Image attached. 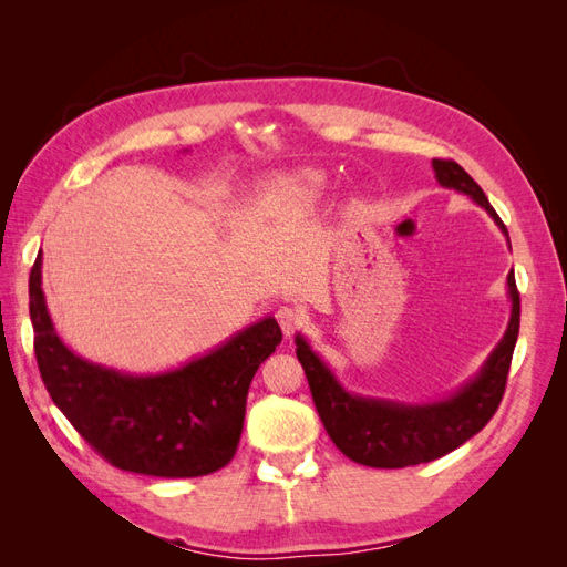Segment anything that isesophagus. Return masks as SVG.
<instances>
[{
	"mask_svg": "<svg viewBox=\"0 0 567 567\" xmlns=\"http://www.w3.org/2000/svg\"><path fill=\"white\" fill-rule=\"evenodd\" d=\"M277 321H279V326H281V331L290 338V336L296 333L298 326L302 323V317H300L298 310H293V307L284 305V307H279V310H277Z\"/></svg>",
	"mask_w": 567,
	"mask_h": 567,
	"instance_id": "34e87169",
	"label": "esophagus"
}]
</instances>
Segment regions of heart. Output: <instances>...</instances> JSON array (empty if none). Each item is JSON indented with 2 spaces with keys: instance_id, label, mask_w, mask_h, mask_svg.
Listing matches in <instances>:
<instances>
[{
  "instance_id": "1",
  "label": "heart",
  "mask_w": 567,
  "mask_h": 567,
  "mask_svg": "<svg viewBox=\"0 0 567 567\" xmlns=\"http://www.w3.org/2000/svg\"><path fill=\"white\" fill-rule=\"evenodd\" d=\"M323 192H326V177L323 173H317V169H302V173L281 177L271 188L274 198L302 203V205L319 200Z\"/></svg>"
}]
</instances>
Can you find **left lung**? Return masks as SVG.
Returning <instances> with one entry per match:
<instances>
[{
	"mask_svg": "<svg viewBox=\"0 0 567 567\" xmlns=\"http://www.w3.org/2000/svg\"><path fill=\"white\" fill-rule=\"evenodd\" d=\"M435 179L444 188L466 194L485 208L494 225L508 231L494 213L483 188L454 161H433ZM511 319L504 338L496 342L485 364L454 394L425 404H404L381 398H362L340 385L329 364L310 348L302 333L296 336V354L305 369L307 383L319 419L336 447L348 458L371 468H404L435 461L454 452L463 442L483 431L504 398L513 348L520 326V296L513 271L506 279Z\"/></svg>",
	"mask_w": 567,
	"mask_h": 567,
	"instance_id": "1",
	"label": "left lung"
}]
</instances>
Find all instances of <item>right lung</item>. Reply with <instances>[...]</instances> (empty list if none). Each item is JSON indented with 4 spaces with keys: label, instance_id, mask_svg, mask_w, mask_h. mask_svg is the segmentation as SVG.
<instances>
[{
    "label": "right lung",
    "instance_id": "add662e5",
    "mask_svg": "<svg viewBox=\"0 0 567 567\" xmlns=\"http://www.w3.org/2000/svg\"><path fill=\"white\" fill-rule=\"evenodd\" d=\"M30 321L49 398L111 466L156 477H198L234 458L255 371L281 342L274 317L163 373H123L65 346L42 290V252L30 271Z\"/></svg>",
    "mask_w": 567,
    "mask_h": 567
}]
</instances>
